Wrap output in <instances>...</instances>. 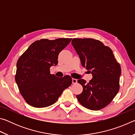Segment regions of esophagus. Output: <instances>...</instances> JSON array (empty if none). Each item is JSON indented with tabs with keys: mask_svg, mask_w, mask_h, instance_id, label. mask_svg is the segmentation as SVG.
<instances>
[{
	"mask_svg": "<svg viewBox=\"0 0 135 135\" xmlns=\"http://www.w3.org/2000/svg\"><path fill=\"white\" fill-rule=\"evenodd\" d=\"M73 84H76L77 83V80L76 79H72Z\"/></svg>",
	"mask_w": 135,
	"mask_h": 135,
	"instance_id": "34e87169",
	"label": "esophagus"
}]
</instances>
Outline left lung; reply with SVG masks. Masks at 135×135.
I'll use <instances>...</instances> for the list:
<instances>
[{
    "instance_id": "8db88e82",
    "label": "left lung",
    "mask_w": 135,
    "mask_h": 135,
    "mask_svg": "<svg viewBox=\"0 0 135 135\" xmlns=\"http://www.w3.org/2000/svg\"><path fill=\"white\" fill-rule=\"evenodd\" d=\"M72 45L79 55L81 65L92 73L89 83L79 79L83 92L76 95L81 105L91 110L105 108L120 89L121 67L112 50L100 41L90 38H73Z\"/></svg>"
}]
</instances>
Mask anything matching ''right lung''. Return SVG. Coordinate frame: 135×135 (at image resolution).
Listing matches in <instances>:
<instances>
[{
    "mask_svg": "<svg viewBox=\"0 0 135 135\" xmlns=\"http://www.w3.org/2000/svg\"><path fill=\"white\" fill-rule=\"evenodd\" d=\"M71 40L68 38L37 40L18 59L15 81L22 97L30 105L36 108L51 105L71 84L70 76L57 77L50 74V68L58 64L59 54Z\"/></svg>",
    "mask_w": 135,
    "mask_h": 135,
    "instance_id": "right-lung-1",
    "label": "right lung"
}]
</instances>
